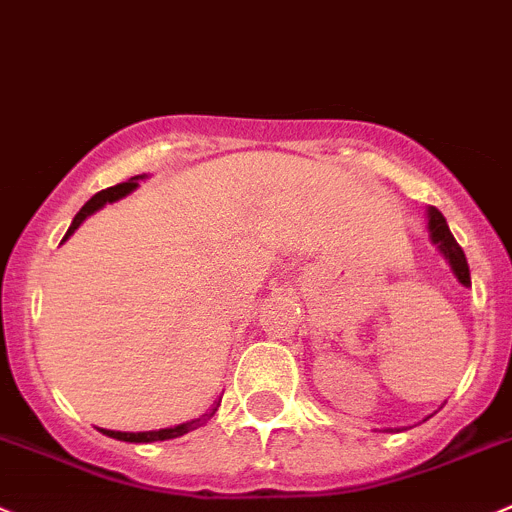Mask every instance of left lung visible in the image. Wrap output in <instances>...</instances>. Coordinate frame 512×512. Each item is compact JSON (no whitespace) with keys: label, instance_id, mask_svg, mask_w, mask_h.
I'll list each match as a JSON object with an SVG mask.
<instances>
[{"label":"left lung","instance_id":"left-lung-1","mask_svg":"<svg viewBox=\"0 0 512 512\" xmlns=\"http://www.w3.org/2000/svg\"><path fill=\"white\" fill-rule=\"evenodd\" d=\"M428 230H430V240L438 245V250L443 252L445 260H448L450 267H453L455 277H458V280L468 287L470 285L468 260H465L463 247L458 245V240L453 237V232H450L448 222H445L443 212H440L438 207H430L428 210Z\"/></svg>","mask_w":512,"mask_h":512}]
</instances>
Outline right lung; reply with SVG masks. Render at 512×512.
I'll return each mask as SVG.
<instances>
[{
  "label": "right lung",
  "instance_id": "add662e5",
  "mask_svg": "<svg viewBox=\"0 0 512 512\" xmlns=\"http://www.w3.org/2000/svg\"><path fill=\"white\" fill-rule=\"evenodd\" d=\"M140 177H142V175H137V177H132V180L119 182V185L107 187V190L97 192V195H94L92 200H89L87 205H84L82 210H79L77 215H74V220H72V225H69V230H67V235H64V240H67V237L72 235V232L77 230L79 225H82L84 217H89V215H92V212H97L99 207H104V205H107V202H114V200H119V197L130 195V192L135 190V187H137V180H140ZM64 240H62V242H64ZM217 408H220V403H217L215 408L210 410V413L200 415V418H197V420H190V423L175 425V428L150 430V433H119V430H104V435H109V438H117V440H127V443H155V440H172V438H180V435L190 433V430L202 428V425H205L207 420H210L212 415H215V410H217Z\"/></svg>",
  "mask_w": 512,
  "mask_h": 512
}]
</instances>
